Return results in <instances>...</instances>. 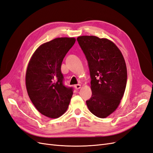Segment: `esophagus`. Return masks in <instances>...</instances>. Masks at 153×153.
<instances>
[{
	"label": "esophagus",
	"instance_id": "esophagus-1",
	"mask_svg": "<svg viewBox=\"0 0 153 153\" xmlns=\"http://www.w3.org/2000/svg\"><path fill=\"white\" fill-rule=\"evenodd\" d=\"M74 88H75L76 89H79L81 88V85L79 84H77V85H74Z\"/></svg>",
	"mask_w": 153,
	"mask_h": 153
}]
</instances>
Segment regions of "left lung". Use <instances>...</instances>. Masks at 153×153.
Wrapping results in <instances>:
<instances>
[{
  "mask_svg": "<svg viewBox=\"0 0 153 153\" xmlns=\"http://www.w3.org/2000/svg\"><path fill=\"white\" fill-rule=\"evenodd\" d=\"M77 41L88 61L92 96L86 101L94 115L104 118L118 107L127 84V72L122 53L114 42L96 36Z\"/></svg>",
  "mask_w": 153,
  "mask_h": 153,
  "instance_id": "8db88e82",
  "label": "left lung"
}]
</instances>
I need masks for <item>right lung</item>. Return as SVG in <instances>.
<instances>
[{
	"label": "right lung",
	"mask_w": 153,
	"mask_h": 153,
	"mask_svg": "<svg viewBox=\"0 0 153 153\" xmlns=\"http://www.w3.org/2000/svg\"><path fill=\"white\" fill-rule=\"evenodd\" d=\"M75 38L60 37L44 43L36 50L26 74L28 94L37 110L50 118H57L67 110L72 87L64 85L61 67Z\"/></svg>",
	"instance_id": "1"
}]
</instances>
